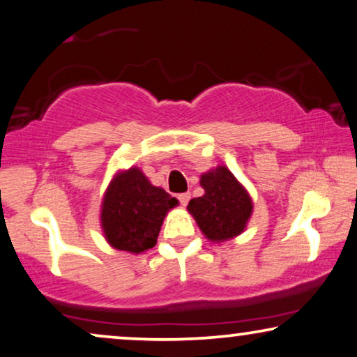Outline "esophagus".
Listing matches in <instances>:
<instances>
[{
    "instance_id": "1",
    "label": "esophagus",
    "mask_w": 357,
    "mask_h": 357,
    "mask_svg": "<svg viewBox=\"0 0 357 357\" xmlns=\"http://www.w3.org/2000/svg\"><path fill=\"white\" fill-rule=\"evenodd\" d=\"M178 199H180V204H182V206H187V203L190 199V193H180Z\"/></svg>"
}]
</instances>
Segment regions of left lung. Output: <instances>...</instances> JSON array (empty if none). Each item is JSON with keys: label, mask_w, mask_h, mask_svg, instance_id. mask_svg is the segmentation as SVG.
Segmentation results:
<instances>
[{"label": "left lung", "mask_w": 357, "mask_h": 357, "mask_svg": "<svg viewBox=\"0 0 357 357\" xmlns=\"http://www.w3.org/2000/svg\"><path fill=\"white\" fill-rule=\"evenodd\" d=\"M203 197L190 199L188 213L209 242H226L245 231L253 213V202L247 188L226 165H218L202 174Z\"/></svg>", "instance_id": "left-lung-1"}]
</instances>
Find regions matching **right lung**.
Wrapping results in <instances>:
<instances>
[{
    "instance_id": "add662e5",
    "label": "right lung",
    "mask_w": 357,
    "mask_h": 357,
    "mask_svg": "<svg viewBox=\"0 0 357 357\" xmlns=\"http://www.w3.org/2000/svg\"><path fill=\"white\" fill-rule=\"evenodd\" d=\"M178 206L164 188L154 187L139 167L119 170L110 180L100 204L105 241L116 250L143 253L153 248L165 216Z\"/></svg>"
}]
</instances>
